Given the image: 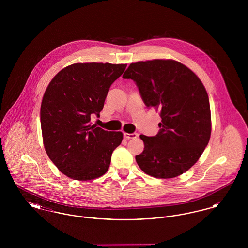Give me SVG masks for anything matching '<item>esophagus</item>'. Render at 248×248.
<instances>
[{"instance_id":"obj_1","label":"esophagus","mask_w":248,"mask_h":248,"mask_svg":"<svg viewBox=\"0 0 248 248\" xmlns=\"http://www.w3.org/2000/svg\"><path fill=\"white\" fill-rule=\"evenodd\" d=\"M139 134L138 133H132V134H128V133H124V137L126 140H132V139H136L138 138Z\"/></svg>"}]
</instances>
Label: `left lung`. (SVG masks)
<instances>
[{"label": "left lung", "mask_w": 248, "mask_h": 248, "mask_svg": "<svg viewBox=\"0 0 248 248\" xmlns=\"http://www.w3.org/2000/svg\"><path fill=\"white\" fill-rule=\"evenodd\" d=\"M133 80L148 108L160 111V130L140 135L144 151L136 156L142 171L159 178L176 177L194 165L211 135L209 98L197 75L172 59L130 64L123 75Z\"/></svg>", "instance_id": "obj_1"}]
</instances>
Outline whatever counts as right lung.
<instances>
[{
	"label": "right lung",
	"instance_id": "right-lung-1",
	"mask_svg": "<svg viewBox=\"0 0 248 248\" xmlns=\"http://www.w3.org/2000/svg\"><path fill=\"white\" fill-rule=\"evenodd\" d=\"M126 64L76 63L52 79L41 105L46 152L67 177L90 180L103 176L122 132L106 131L90 123L104 107L109 87Z\"/></svg>",
	"mask_w": 248,
	"mask_h": 248
}]
</instances>
